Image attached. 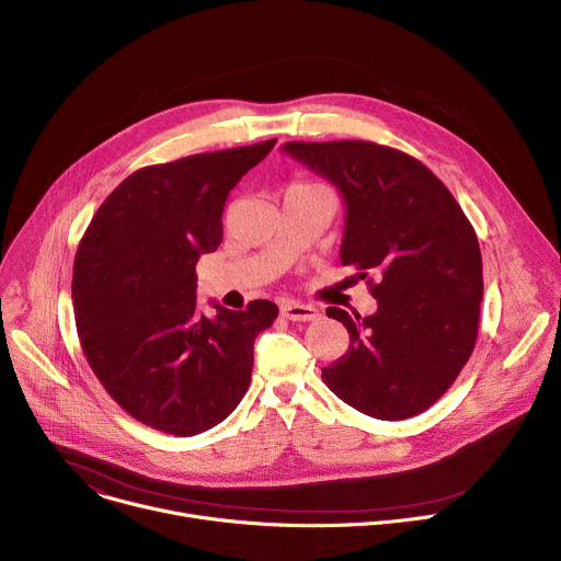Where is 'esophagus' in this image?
<instances>
[{"label": "esophagus", "mask_w": 561, "mask_h": 561, "mask_svg": "<svg viewBox=\"0 0 561 561\" xmlns=\"http://www.w3.org/2000/svg\"><path fill=\"white\" fill-rule=\"evenodd\" d=\"M282 314L290 319V322H312V319L319 317V308L310 304H299V301H284Z\"/></svg>", "instance_id": "1"}]
</instances>
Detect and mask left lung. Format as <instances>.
I'll return each mask as SVG.
<instances>
[{
    "label": "left lung",
    "mask_w": 561,
    "mask_h": 561,
    "mask_svg": "<svg viewBox=\"0 0 561 561\" xmlns=\"http://www.w3.org/2000/svg\"><path fill=\"white\" fill-rule=\"evenodd\" d=\"M286 154L344 197L340 260L368 273L377 312L342 308L351 346L322 368L324 383L364 415L413 417L450 388L468 362L484 295L477 234L450 191L415 157L373 141H286Z\"/></svg>",
    "instance_id": "left-lung-1"
}]
</instances>
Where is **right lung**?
<instances>
[{
    "instance_id": "add662e5",
    "label": "right lung",
    "mask_w": 561,
    "mask_h": 561,
    "mask_svg": "<svg viewBox=\"0 0 561 561\" xmlns=\"http://www.w3.org/2000/svg\"><path fill=\"white\" fill-rule=\"evenodd\" d=\"M277 139L191 154L126 178L100 206L72 266L84 355L137 422L191 437L226 420L251 383L253 344L279 312H197V260L221 244L228 193Z\"/></svg>"
}]
</instances>
